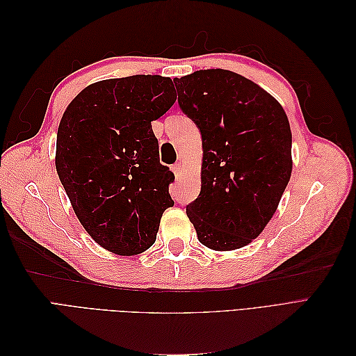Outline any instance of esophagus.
Segmentation results:
<instances>
[{
  "label": "esophagus",
  "mask_w": 356,
  "mask_h": 356,
  "mask_svg": "<svg viewBox=\"0 0 356 356\" xmlns=\"http://www.w3.org/2000/svg\"><path fill=\"white\" fill-rule=\"evenodd\" d=\"M172 172H174L175 177H178L181 172H182V165L181 163H175L174 166H172Z\"/></svg>",
  "instance_id": "1"
}]
</instances>
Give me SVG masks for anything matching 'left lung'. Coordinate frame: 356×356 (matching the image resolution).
I'll return each mask as SVG.
<instances>
[{
	"mask_svg": "<svg viewBox=\"0 0 356 356\" xmlns=\"http://www.w3.org/2000/svg\"><path fill=\"white\" fill-rule=\"evenodd\" d=\"M174 83L203 148L202 188L187 215L200 243L238 250L264 230L288 186V117L272 95L227 70H202Z\"/></svg>",
	"mask_w": 356,
	"mask_h": 356,
	"instance_id": "8db88e82",
	"label": "left lung"
}]
</instances>
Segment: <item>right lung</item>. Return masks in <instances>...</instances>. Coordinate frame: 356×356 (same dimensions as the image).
<instances>
[{
	"instance_id": "obj_1",
	"label": "right lung",
	"mask_w": 356,
	"mask_h": 356,
	"mask_svg": "<svg viewBox=\"0 0 356 356\" xmlns=\"http://www.w3.org/2000/svg\"><path fill=\"white\" fill-rule=\"evenodd\" d=\"M177 101L172 80L132 75L90 84L63 113L56 170L92 239L120 255L147 251L174 207L152 122Z\"/></svg>"
}]
</instances>
